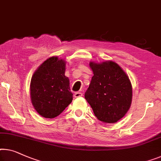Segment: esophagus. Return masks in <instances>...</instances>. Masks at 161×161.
I'll return each mask as SVG.
<instances>
[{
  "mask_svg": "<svg viewBox=\"0 0 161 161\" xmlns=\"http://www.w3.org/2000/svg\"><path fill=\"white\" fill-rule=\"evenodd\" d=\"M83 95V94L80 92H76L74 93V97H81Z\"/></svg>",
  "mask_w": 161,
  "mask_h": 161,
  "instance_id": "esophagus-1",
  "label": "esophagus"
}]
</instances>
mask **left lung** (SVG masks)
Listing matches in <instances>:
<instances>
[{
    "instance_id": "obj_1",
    "label": "left lung",
    "mask_w": 161,
    "mask_h": 161,
    "mask_svg": "<svg viewBox=\"0 0 161 161\" xmlns=\"http://www.w3.org/2000/svg\"><path fill=\"white\" fill-rule=\"evenodd\" d=\"M90 66L94 75L85 97L98 120L116 123L123 118L130 108L132 87L129 76L113 61Z\"/></svg>"
}]
</instances>
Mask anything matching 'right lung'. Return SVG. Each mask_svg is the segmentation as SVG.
I'll use <instances>...</instances> for the list:
<instances>
[{
  "label": "right lung",
  "mask_w": 161,
  "mask_h": 161,
  "mask_svg": "<svg viewBox=\"0 0 161 161\" xmlns=\"http://www.w3.org/2000/svg\"><path fill=\"white\" fill-rule=\"evenodd\" d=\"M66 63L58 57L45 61L33 74L30 96L35 109L45 118L61 114L73 100L69 80L65 76Z\"/></svg>",
  "instance_id": "right-lung-1"
}]
</instances>
